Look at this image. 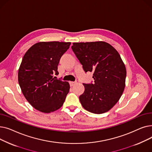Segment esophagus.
I'll list each match as a JSON object with an SVG mask.
<instances>
[{"label": "esophagus", "instance_id": "esophagus-1", "mask_svg": "<svg viewBox=\"0 0 152 152\" xmlns=\"http://www.w3.org/2000/svg\"><path fill=\"white\" fill-rule=\"evenodd\" d=\"M69 85H70V86L71 87H72V86H73L75 84H76V82H73V81H69Z\"/></svg>", "mask_w": 152, "mask_h": 152}]
</instances>
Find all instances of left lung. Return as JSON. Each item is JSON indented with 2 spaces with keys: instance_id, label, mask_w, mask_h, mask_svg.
Wrapping results in <instances>:
<instances>
[{
  "instance_id": "obj_1",
  "label": "left lung",
  "mask_w": 152,
  "mask_h": 152,
  "mask_svg": "<svg viewBox=\"0 0 152 152\" xmlns=\"http://www.w3.org/2000/svg\"><path fill=\"white\" fill-rule=\"evenodd\" d=\"M71 48L86 73H93L94 83L83 84L84 92L79 96L82 106L95 114L107 112L124 90L126 69L120 55L103 41L75 42Z\"/></svg>"
}]
</instances>
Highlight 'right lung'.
Listing matches in <instances>:
<instances>
[{
    "label": "right lung",
    "instance_id": "add662e5",
    "mask_svg": "<svg viewBox=\"0 0 152 152\" xmlns=\"http://www.w3.org/2000/svg\"><path fill=\"white\" fill-rule=\"evenodd\" d=\"M71 42H40L25 53L18 69V83L24 96L35 109L49 113L60 108L69 91L68 82L53 77Z\"/></svg>",
    "mask_w": 152,
    "mask_h": 152
}]
</instances>
